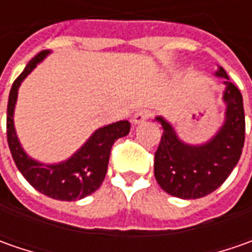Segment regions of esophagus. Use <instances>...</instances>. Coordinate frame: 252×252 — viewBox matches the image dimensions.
<instances>
[{
  "mask_svg": "<svg viewBox=\"0 0 252 252\" xmlns=\"http://www.w3.org/2000/svg\"><path fill=\"white\" fill-rule=\"evenodd\" d=\"M151 116V112L149 109H140V111H137L134 113V116H133V123L134 125H139L141 122L147 121L149 118Z\"/></svg>",
  "mask_w": 252,
  "mask_h": 252,
  "instance_id": "1",
  "label": "esophagus"
}]
</instances>
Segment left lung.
I'll return each mask as SVG.
<instances>
[{
	"mask_svg": "<svg viewBox=\"0 0 252 252\" xmlns=\"http://www.w3.org/2000/svg\"><path fill=\"white\" fill-rule=\"evenodd\" d=\"M218 77L224 78V123L203 144H188L178 137L172 125L162 116V136L154 154V177L167 193L181 199H198L212 193L227 179L237 165L246 139V116L241 92L230 83L227 73L219 67Z\"/></svg>",
	"mask_w": 252,
	"mask_h": 252,
	"instance_id": "left-lung-1",
	"label": "left lung"
}]
</instances>
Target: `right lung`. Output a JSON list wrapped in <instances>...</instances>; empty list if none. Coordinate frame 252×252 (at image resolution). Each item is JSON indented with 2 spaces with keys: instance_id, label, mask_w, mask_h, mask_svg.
<instances>
[{
  "instance_id": "1",
  "label": "right lung",
  "mask_w": 252,
  "mask_h": 252,
  "mask_svg": "<svg viewBox=\"0 0 252 252\" xmlns=\"http://www.w3.org/2000/svg\"><path fill=\"white\" fill-rule=\"evenodd\" d=\"M47 54H50V50L36 54L12 84L6 108V139L16 167L36 190L57 200H78L101 187L108 171L112 146L118 139L129 134L130 123L119 121L96 129L80 150L62 162L43 164L29 157L15 131V103L21 83Z\"/></svg>"
}]
</instances>
